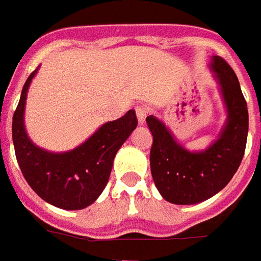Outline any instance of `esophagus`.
<instances>
[{
  "label": "esophagus",
  "mask_w": 261,
  "mask_h": 261,
  "mask_svg": "<svg viewBox=\"0 0 261 261\" xmlns=\"http://www.w3.org/2000/svg\"><path fill=\"white\" fill-rule=\"evenodd\" d=\"M147 114H149V108H146V107H139V108L136 110V118H138L139 125H143V123H145Z\"/></svg>",
  "instance_id": "1"
}]
</instances>
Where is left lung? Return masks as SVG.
<instances>
[{"mask_svg":"<svg viewBox=\"0 0 261 261\" xmlns=\"http://www.w3.org/2000/svg\"><path fill=\"white\" fill-rule=\"evenodd\" d=\"M226 119L219 135L204 150H188L157 116L146 118L153 135L150 170L166 201L177 205L199 204L223 190L238 171L246 149L249 112L238 77L223 59L211 57Z\"/></svg>","mask_w":261,"mask_h":261,"instance_id":"8db88e82","label":"left lung"}]
</instances>
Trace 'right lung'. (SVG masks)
I'll return each instance as SVG.
<instances>
[{
  "label": "right lung",
  "mask_w": 261,
  "mask_h": 261,
  "mask_svg": "<svg viewBox=\"0 0 261 261\" xmlns=\"http://www.w3.org/2000/svg\"><path fill=\"white\" fill-rule=\"evenodd\" d=\"M38 68L28 77L12 118L16 160L28 184L47 204L67 211L84 210L104 191L116 153L136 129V114L130 110L119 119L105 122L71 150L42 149L31 140L25 127L28 90Z\"/></svg>",
  "instance_id": "right-lung-1"
}]
</instances>
